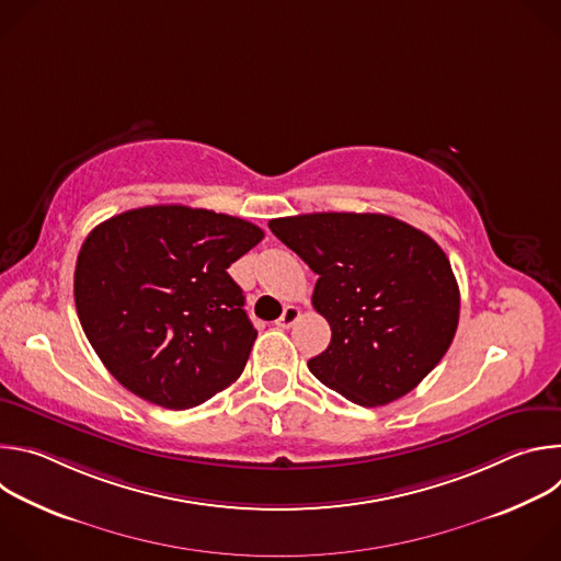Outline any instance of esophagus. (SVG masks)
<instances>
[{
  "label": "esophagus",
  "mask_w": 561,
  "mask_h": 561,
  "mask_svg": "<svg viewBox=\"0 0 561 561\" xmlns=\"http://www.w3.org/2000/svg\"><path fill=\"white\" fill-rule=\"evenodd\" d=\"M299 308L297 306H286L284 308V312H282V317L277 319V327L279 329H290L295 322H297V319H299Z\"/></svg>",
  "instance_id": "34e87169"
}]
</instances>
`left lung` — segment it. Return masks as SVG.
<instances>
[{
	"label": "left lung",
	"mask_w": 561,
	"mask_h": 561,
	"mask_svg": "<svg viewBox=\"0 0 561 561\" xmlns=\"http://www.w3.org/2000/svg\"><path fill=\"white\" fill-rule=\"evenodd\" d=\"M268 228L317 273L312 306L331 344L308 368L324 386L383 407L439 364L457 331L459 286L435 239L379 213H310Z\"/></svg>",
	"instance_id": "8db88e82"
}]
</instances>
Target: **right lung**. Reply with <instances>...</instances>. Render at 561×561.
Wrapping results in <instances>:
<instances>
[{"mask_svg": "<svg viewBox=\"0 0 561 561\" xmlns=\"http://www.w3.org/2000/svg\"><path fill=\"white\" fill-rule=\"evenodd\" d=\"M264 239L247 219L180 204L95 226L75 306L108 373L150 404L186 411L242 375L257 331L228 266Z\"/></svg>", "mask_w": 561, "mask_h": 561, "instance_id": "1", "label": "right lung"}]
</instances>
